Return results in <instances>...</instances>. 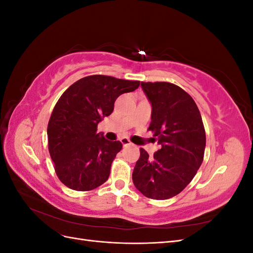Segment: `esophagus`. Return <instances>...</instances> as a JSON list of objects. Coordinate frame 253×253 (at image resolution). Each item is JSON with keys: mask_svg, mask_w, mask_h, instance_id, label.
<instances>
[{"mask_svg": "<svg viewBox=\"0 0 253 253\" xmlns=\"http://www.w3.org/2000/svg\"><path fill=\"white\" fill-rule=\"evenodd\" d=\"M121 143L122 144H124L125 145V147H126V145H131L132 144V142L131 141H129L127 138H121Z\"/></svg>", "mask_w": 253, "mask_h": 253, "instance_id": "esophagus-1", "label": "esophagus"}]
</instances>
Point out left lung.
Segmentation results:
<instances>
[{
	"mask_svg": "<svg viewBox=\"0 0 253 253\" xmlns=\"http://www.w3.org/2000/svg\"><path fill=\"white\" fill-rule=\"evenodd\" d=\"M152 104L149 131L162 149L149 157L140 149L133 171L138 191L152 200H168L193 179L204 160L206 132L193 98L170 82H141Z\"/></svg>",
	"mask_w": 253,
	"mask_h": 253,
	"instance_id": "8db88e82",
	"label": "left lung"
}]
</instances>
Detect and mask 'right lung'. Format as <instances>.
<instances>
[{
    "instance_id": "right-lung-1",
    "label": "right lung",
    "mask_w": 253,
    "mask_h": 253,
    "mask_svg": "<svg viewBox=\"0 0 253 253\" xmlns=\"http://www.w3.org/2000/svg\"><path fill=\"white\" fill-rule=\"evenodd\" d=\"M139 81L91 75L68 87L52 110L47 126L48 151L60 181L72 190L90 191L108 180L122 149L119 140L97 133L116 99L138 88Z\"/></svg>"
}]
</instances>
